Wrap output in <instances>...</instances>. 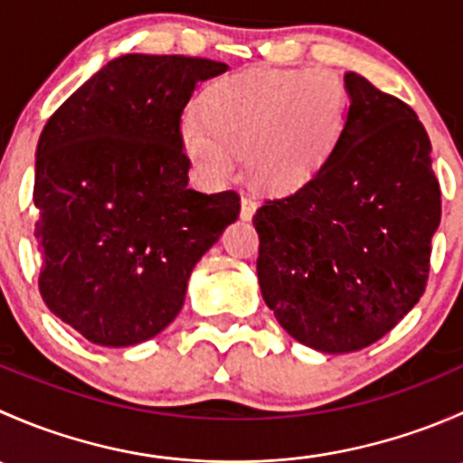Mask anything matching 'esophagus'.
Here are the masks:
<instances>
[{"label":"esophagus","instance_id":"esophagus-1","mask_svg":"<svg viewBox=\"0 0 463 463\" xmlns=\"http://www.w3.org/2000/svg\"><path fill=\"white\" fill-rule=\"evenodd\" d=\"M258 210V199L250 194H241V219H250Z\"/></svg>","mask_w":463,"mask_h":463}]
</instances>
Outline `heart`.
I'll return each instance as SVG.
<instances>
[{"label":"heart","instance_id":"heart-1","mask_svg":"<svg viewBox=\"0 0 463 463\" xmlns=\"http://www.w3.org/2000/svg\"><path fill=\"white\" fill-rule=\"evenodd\" d=\"M352 111L335 73L311 69H255L222 78L190 107L179 141L194 175L222 184L244 154L250 179L288 193L309 184L343 141Z\"/></svg>","mask_w":463,"mask_h":463}]
</instances>
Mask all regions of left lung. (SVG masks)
Here are the masks:
<instances>
[{"mask_svg": "<svg viewBox=\"0 0 463 463\" xmlns=\"http://www.w3.org/2000/svg\"><path fill=\"white\" fill-rule=\"evenodd\" d=\"M345 87L352 111L334 156L253 217L261 298L288 335L325 354L376 343L417 305L441 222L417 114L354 71Z\"/></svg>", "mask_w": 463, "mask_h": 463, "instance_id": "1", "label": "left lung"}]
</instances>
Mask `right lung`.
Here are the masks:
<instances>
[{
	"label": "right lung",
	"mask_w": 463,
	"mask_h": 463,
	"mask_svg": "<svg viewBox=\"0 0 463 463\" xmlns=\"http://www.w3.org/2000/svg\"><path fill=\"white\" fill-rule=\"evenodd\" d=\"M228 64L114 58L46 120L35 152L40 293L102 347L161 334L202 255L240 217V194L188 188L181 114Z\"/></svg>",
	"instance_id": "1"
}]
</instances>
